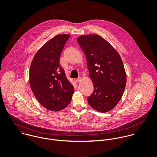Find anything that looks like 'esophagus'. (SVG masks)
Listing matches in <instances>:
<instances>
[{"label":"esophagus","instance_id":"1","mask_svg":"<svg viewBox=\"0 0 157 157\" xmlns=\"http://www.w3.org/2000/svg\"><path fill=\"white\" fill-rule=\"evenodd\" d=\"M80 80H81V78H80V77H78V78H76V79H75V82H76L77 83L80 82Z\"/></svg>","mask_w":157,"mask_h":157}]
</instances>
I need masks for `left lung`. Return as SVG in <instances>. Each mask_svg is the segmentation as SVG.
I'll list each match as a JSON object with an SVG mask.
<instances>
[{
  "instance_id": "8db88e82",
  "label": "left lung",
  "mask_w": 157,
  "mask_h": 157,
  "mask_svg": "<svg viewBox=\"0 0 157 157\" xmlns=\"http://www.w3.org/2000/svg\"><path fill=\"white\" fill-rule=\"evenodd\" d=\"M85 54L94 90L88 97L90 106L98 112L112 110L120 100L126 84V74L118 52L97 34L78 37Z\"/></svg>"
}]
</instances>
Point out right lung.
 I'll list each match as a JSON object with an SVG mask.
<instances>
[{
  "label": "right lung",
  "mask_w": 157,
  "mask_h": 157,
  "mask_svg": "<svg viewBox=\"0 0 157 157\" xmlns=\"http://www.w3.org/2000/svg\"><path fill=\"white\" fill-rule=\"evenodd\" d=\"M69 37V34H59L48 41L36 52L29 68L31 89L41 105L51 111L67 107L74 92L60 64Z\"/></svg>",
  "instance_id": "1"
}]
</instances>
